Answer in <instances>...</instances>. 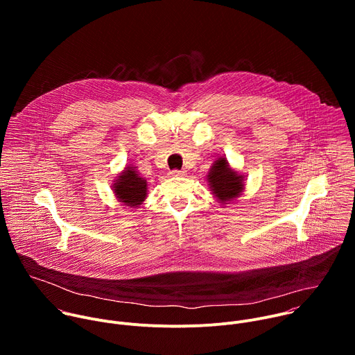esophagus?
Segmentation results:
<instances>
[{
	"instance_id": "1",
	"label": "esophagus",
	"mask_w": 355,
	"mask_h": 355,
	"mask_svg": "<svg viewBox=\"0 0 355 355\" xmlns=\"http://www.w3.org/2000/svg\"><path fill=\"white\" fill-rule=\"evenodd\" d=\"M185 175V171H180V170H173L170 171V177H184Z\"/></svg>"
}]
</instances>
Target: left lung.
Segmentation results:
<instances>
[{
  "mask_svg": "<svg viewBox=\"0 0 355 355\" xmlns=\"http://www.w3.org/2000/svg\"><path fill=\"white\" fill-rule=\"evenodd\" d=\"M207 181L212 193L218 198L219 204L227 205L239 198L244 189V177L230 167L226 157H219L214 162Z\"/></svg>",
  "mask_w": 355,
  "mask_h": 355,
  "instance_id": "obj_1",
  "label": "left lung"
}]
</instances>
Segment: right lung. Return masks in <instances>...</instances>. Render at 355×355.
Returning <instances> with one entry per match:
<instances>
[{"mask_svg":"<svg viewBox=\"0 0 355 355\" xmlns=\"http://www.w3.org/2000/svg\"><path fill=\"white\" fill-rule=\"evenodd\" d=\"M112 189L121 204L129 208L140 207L147 196V182L133 166H126L119 173Z\"/></svg>","mask_w":355,"mask_h":355,"instance_id":"right-lung-1","label":"right lung"}]
</instances>
